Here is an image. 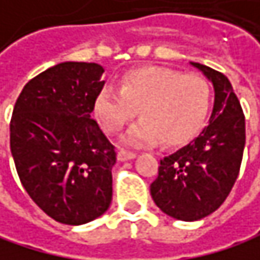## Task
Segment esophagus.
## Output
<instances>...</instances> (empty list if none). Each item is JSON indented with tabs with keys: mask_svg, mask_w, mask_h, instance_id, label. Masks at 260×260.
<instances>
[{
	"mask_svg": "<svg viewBox=\"0 0 260 260\" xmlns=\"http://www.w3.org/2000/svg\"><path fill=\"white\" fill-rule=\"evenodd\" d=\"M136 152H133V151H124V149H120L118 152H117V158L120 160V161H126V160H133V158H136Z\"/></svg>",
	"mask_w": 260,
	"mask_h": 260,
	"instance_id": "esophagus-1",
	"label": "esophagus"
}]
</instances>
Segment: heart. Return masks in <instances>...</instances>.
<instances>
[{"mask_svg": "<svg viewBox=\"0 0 260 260\" xmlns=\"http://www.w3.org/2000/svg\"><path fill=\"white\" fill-rule=\"evenodd\" d=\"M212 108V86L206 77L166 67L126 71L118 91L103 88L94 100V115L108 134H118L139 111L142 118L124 136V143L177 148L193 140Z\"/></svg>", "mask_w": 260, "mask_h": 260, "instance_id": "b5f03b06", "label": "heart"}]
</instances>
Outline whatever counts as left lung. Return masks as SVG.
I'll list each match as a JSON object with an SVG mask.
<instances>
[{
  "label": "left lung",
  "instance_id": "1",
  "mask_svg": "<svg viewBox=\"0 0 260 260\" xmlns=\"http://www.w3.org/2000/svg\"><path fill=\"white\" fill-rule=\"evenodd\" d=\"M213 83L215 105L203 133L175 154L160 160L151 184L155 204L180 221H198L222 206L242 163L245 117L227 76L197 63Z\"/></svg>",
  "mask_w": 260,
  "mask_h": 260
}]
</instances>
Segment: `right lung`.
<instances>
[{
    "label": "right lung",
    "mask_w": 260,
    "mask_h": 260,
    "mask_svg": "<svg viewBox=\"0 0 260 260\" xmlns=\"http://www.w3.org/2000/svg\"><path fill=\"white\" fill-rule=\"evenodd\" d=\"M99 63L62 62L31 80L16 99L10 151L22 187L50 218L80 225L112 200L115 148L91 118L103 88Z\"/></svg>",
    "instance_id": "right-lung-1"
}]
</instances>
